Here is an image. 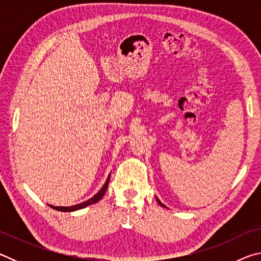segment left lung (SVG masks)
<instances>
[{
  "label": "left lung",
  "instance_id": "left-lung-1",
  "mask_svg": "<svg viewBox=\"0 0 261 261\" xmlns=\"http://www.w3.org/2000/svg\"><path fill=\"white\" fill-rule=\"evenodd\" d=\"M156 200H158V202H159V204H160V206H162V207H165V205H163V204H162V202H161L160 200H159V199H158V198H156Z\"/></svg>",
  "mask_w": 261,
  "mask_h": 261
}]
</instances>
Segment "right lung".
<instances>
[{"instance_id":"add662e5","label":"right lung","mask_w":261,"mask_h":261,"mask_svg":"<svg viewBox=\"0 0 261 261\" xmlns=\"http://www.w3.org/2000/svg\"><path fill=\"white\" fill-rule=\"evenodd\" d=\"M109 178H110V175L108 179L106 180V183L102 188H101L100 191L95 194L94 197H92L91 199H88L86 201H83L82 204H78V205H74V206H69V207H60V206H53V205H49L51 208H54L56 211H61V212H73V211H78V210H82V208H85L86 206L88 205H92V204H95V202H98L101 198H102L105 196L106 193V190H107L108 188V183H109Z\"/></svg>"}]
</instances>
